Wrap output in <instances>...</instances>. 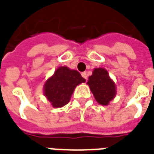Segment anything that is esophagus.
<instances>
[{"instance_id":"34e87169","label":"esophagus","mask_w":154,"mask_h":154,"mask_svg":"<svg viewBox=\"0 0 154 154\" xmlns=\"http://www.w3.org/2000/svg\"><path fill=\"white\" fill-rule=\"evenodd\" d=\"M82 76L83 77H84L85 79L87 80V78H88V74H87V72H82Z\"/></svg>"}]
</instances>
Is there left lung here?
Wrapping results in <instances>:
<instances>
[{
    "label": "left lung",
    "mask_w": 154,
    "mask_h": 154,
    "mask_svg": "<svg viewBox=\"0 0 154 154\" xmlns=\"http://www.w3.org/2000/svg\"><path fill=\"white\" fill-rule=\"evenodd\" d=\"M87 84L89 85L96 101L102 105H107L116 95L114 82L110 79L105 69H95L92 76H89Z\"/></svg>",
    "instance_id": "1"
}]
</instances>
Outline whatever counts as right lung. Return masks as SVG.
Segmentation results:
<instances>
[{
	"instance_id": "add662e5",
	"label": "right lung",
	"mask_w": 154,
	"mask_h": 154,
	"mask_svg": "<svg viewBox=\"0 0 154 154\" xmlns=\"http://www.w3.org/2000/svg\"><path fill=\"white\" fill-rule=\"evenodd\" d=\"M85 82V79L77 70L65 66L58 68L45 84V95L53 107H62L69 101L75 87Z\"/></svg>"
}]
</instances>
